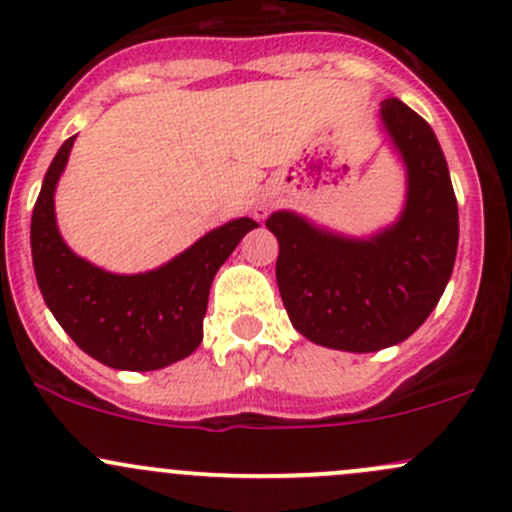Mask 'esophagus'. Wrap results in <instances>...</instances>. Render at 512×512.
Returning a JSON list of instances; mask_svg holds the SVG:
<instances>
[{"mask_svg": "<svg viewBox=\"0 0 512 512\" xmlns=\"http://www.w3.org/2000/svg\"><path fill=\"white\" fill-rule=\"evenodd\" d=\"M252 213H255V218H267L269 206H267V204H257L255 211H252Z\"/></svg>", "mask_w": 512, "mask_h": 512, "instance_id": "esophagus-1", "label": "esophagus"}]
</instances>
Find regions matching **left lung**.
I'll list each match as a JSON object with an SVG mask.
<instances>
[{
    "label": "left lung",
    "mask_w": 512,
    "mask_h": 512,
    "mask_svg": "<svg viewBox=\"0 0 512 512\" xmlns=\"http://www.w3.org/2000/svg\"><path fill=\"white\" fill-rule=\"evenodd\" d=\"M381 123L406 167V204L369 238L274 211L277 284L291 325L316 345L376 352L411 338L452 277L459 211L440 143L411 106L384 99Z\"/></svg>",
    "instance_id": "8db88e82"
}]
</instances>
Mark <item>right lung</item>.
<instances>
[{
    "instance_id": "1",
    "label": "right lung",
    "mask_w": 512,
    "mask_h": 512,
    "mask_svg": "<svg viewBox=\"0 0 512 512\" xmlns=\"http://www.w3.org/2000/svg\"><path fill=\"white\" fill-rule=\"evenodd\" d=\"M75 138L60 145L33 206L38 289L65 333L97 362L123 372L170 367L201 345L213 277L257 223L247 216L223 223L150 272H106L75 255L55 221V187Z\"/></svg>"
}]
</instances>
